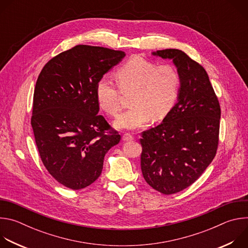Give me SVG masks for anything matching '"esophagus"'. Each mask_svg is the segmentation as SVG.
Instances as JSON below:
<instances>
[{
	"label": "esophagus",
	"mask_w": 248,
	"mask_h": 248,
	"mask_svg": "<svg viewBox=\"0 0 248 248\" xmlns=\"http://www.w3.org/2000/svg\"><path fill=\"white\" fill-rule=\"evenodd\" d=\"M134 139V137L130 134V133H124V135H123V140L124 141H131V140H133Z\"/></svg>",
	"instance_id": "esophagus-1"
}]
</instances>
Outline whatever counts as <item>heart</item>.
Listing matches in <instances>:
<instances>
[{
    "instance_id": "obj_1",
    "label": "heart",
    "mask_w": 248,
    "mask_h": 248,
    "mask_svg": "<svg viewBox=\"0 0 248 248\" xmlns=\"http://www.w3.org/2000/svg\"><path fill=\"white\" fill-rule=\"evenodd\" d=\"M115 77L119 87L102 78L96 86V97L106 113L117 117L122 111V93H132L131 108L115 122L118 128L132 130L143 126L151 118L163 120L179 98L181 76L171 64L157 65L135 56L117 69Z\"/></svg>"
}]
</instances>
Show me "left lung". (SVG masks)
Wrapping results in <instances>:
<instances>
[{"label":"left lung","mask_w":248,"mask_h":248,"mask_svg":"<svg viewBox=\"0 0 248 248\" xmlns=\"http://www.w3.org/2000/svg\"><path fill=\"white\" fill-rule=\"evenodd\" d=\"M172 60L181 76L176 103L163 122L143 131L141 170L146 183L169 195L190 186L216 156L221 108L205 68L178 49L152 53Z\"/></svg>","instance_id":"8db88e82"}]
</instances>
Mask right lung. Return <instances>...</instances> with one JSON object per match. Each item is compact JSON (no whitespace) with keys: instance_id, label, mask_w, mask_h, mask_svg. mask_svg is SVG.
I'll list each match as a JSON object with an SVG mask.
<instances>
[{"instance_id":"right-lung-1","label":"right lung","mask_w":248,"mask_h":248,"mask_svg":"<svg viewBox=\"0 0 248 248\" xmlns=\"http://www.w3.org/2000/svg\"><path fill=\"white\" fill-rule=\"evenodd\" d=\"M125 56L78 45L42 68L33 95L31 125L43 165L65 187L82 189L102 172L104 157L121 135L98 115L96 86Z\"/></svg>"}]
</instances>
